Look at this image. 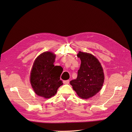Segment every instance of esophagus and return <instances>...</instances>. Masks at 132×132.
<instances>
[{
    "instance_id": "1",
    "label": "esophagus",
    "mask_w": 132,
    "mask_h": 132,
    "mask_svg": "<svg viewBox=\"0 0 132 132\" xmlns=\"http://www.w3.org/2000/svg\"><path fill=\"white\" fill-rule=\"evenodd\" d=\"M63 83L65 84H68L69 83V80H64Z\"/></svg>"
}]
</instances>
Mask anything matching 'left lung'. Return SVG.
Masks as SVG:
<instances>
[{
  "mask_svg": "<svg viewBox=\"0 0 132 132\" xmlns=\"http://www.w3.org/2000/svg\"><path fill=\"white\" fill-rule=\"evenodd\" d=\"M78 57L81 65L77 78L70 81L79 96L88 99L100 91L104 82V74L101 63L93 54L79 51Z\"/></svg>",
  "mask_w": 132,
  "mask_h": 132,
  "instance_id": "1",
  "label": "left lung"
}]
</instances>
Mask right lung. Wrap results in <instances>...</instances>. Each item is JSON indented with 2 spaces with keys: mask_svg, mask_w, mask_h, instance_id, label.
<instances>
[{
  "mask_svg": "<svg viewBox=\"0 0 132 132\" xmlns=\"http://www.w3.org/2000/svg\"><path fill=\"white\" fill-rule=\"evenodd\" d=\"M55 55L45 52L35 59L30 75V82L35 93L39 96L49 98L57 93L63 85L60 77L62 68L54 66Z\"/></svg>",
  "mask_w": 132,
  "mask_h": 132,
  "instance_id": "add662e5",
  "label": "right lung"
}]
</instances>
